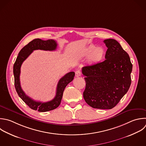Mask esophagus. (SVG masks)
Returning a JSON list of instances; mask_svg holds the SVG:
<instances>
[{
    "instance_id": "1",
    "label": "esophagus",
    "mask_w": 146,
    "mask_h": 146,
    "mask_svg": "<svg viewBox=\"0 0 146 146\" xmlns=\"http://www.w3.org/2000/svg\"><path fill=\"white\" fill-rule=\"evenodd\" d=\"M81 76V72L79 70H77L75 71V76L79 77Z\"/></svg>"
}]
</instances>
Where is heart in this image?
Masks as SVG:
<instances>
[{
    "instance_id": "b5f03b06",
    "label": "heart",
    "mask_w": 146,
    "mask_h": 146,
    "mask_svg": "<svg viewBox=\"0 0 146 146\" xmlns=\"http://www.w3.org/2000/svg\"><path fill=\"white\" fill-rule=\"evenodd\" d=\"M84 55H90L88 57L89 61L91 62H98L103 58L104 55V50L100 47L95 48L94 46H90L86 49Z\"/></svg>"
}]
</instances>
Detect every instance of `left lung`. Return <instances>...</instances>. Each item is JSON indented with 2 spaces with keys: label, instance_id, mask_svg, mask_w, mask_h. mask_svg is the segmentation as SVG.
I'll use <instances>...</instances> for the list:
<instances>
[{
  "label": "left lung",
  "instance_id": "obj_1",
  "mask_svg": "<svg viewBox=\"0 0 146 146\" xmlns=\"http://www.w3.org/2000/svg\"><path fill=\"white\" fill-rule=\"evenodd\" d=\"M104 43L107 47L106 60L82 68L86 81L83 98L92 108L111 109L130 87L132 64L116 40L106 39Z\"/></svg>",
  "mask_w": 146,
  "mask_h": 146
}]
</instances>
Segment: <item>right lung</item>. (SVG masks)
Here are the masks:
<instances>
[{"label":"right lung","instance_id":"right-lung-1","mask_svg":"<svg viewBox=\"0 0 146 146\" xmlns=\"http://www.w3.org/2000/svg\"><path fill=\"white\" fill-rule=\"evenodd\" d=\"M57 43L55 40L49 39L43 40L35 39L25 46L19 52L16 61L14 64L13 72L16 91L19 96L31 109L38 110L39 112H46L56 108L60 104L63 94L66 87L74 79V72H70L63 76L59 81L55 98L47 102H37L26 95L22 89L20 82L21 67L23 62L28 58L34 50H42L45 51H54L56 49Z\"/></svg>","mask_w":146,"mask_h":146}]
</instances>
